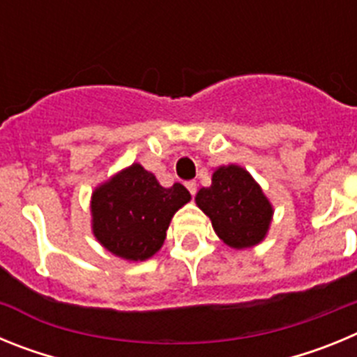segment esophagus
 <instances>
[{"label": "esophagus", "mask_w": 357, "mask_h": 357, "mask_svg": "<svg viewBox=\"0 0 357 357\" xmlns=\"http://www.w3.org/2000/svg\"><path fill=\"white\" fill-rule=\"evenodd\" d=\"M185 188H188V191L191 195H193V197H195V195H197V182H195V181L185 182Z\"/></svg>", "instance_id": "esophagus-1"}]
</instances>
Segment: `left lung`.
<instances>
[{
	"label": "left lung",
	"instance_id": "8db88e82",
	"mask_svg": "<svg viewBox=\"0 0 357 357\" xmlns=\"http://www.w3.org/2000/svg\"><path fill=\"white\" fill-rule=\"evenodd\" d=\"M197 206L213 222V229L232 248L254 247L268 232L272 206L250 173L239 166H222L211 188H202Z\"/></svg>",
	"mask_w": 357,
	"mask_h": 357
}]
</instances>
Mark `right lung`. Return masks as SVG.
<instances>
[{
    "mask_svg": "<svg viewBox=\"0 0 357 357\" xmlns=\"http://www.w3.org/2000/svg\"><path fill=\"white\" fill-rule=\"evenodd\" d=\"M189 200L182 184L162 188L143 166L132 164L93 193V232L112 254L144 261L162 247L173 214Z\"/></svg>",
    "mask_w": 357,
    "mask_h": 357,
    "instance_id": "obj_1",
    "label": "right lung"
}]
</instances>
